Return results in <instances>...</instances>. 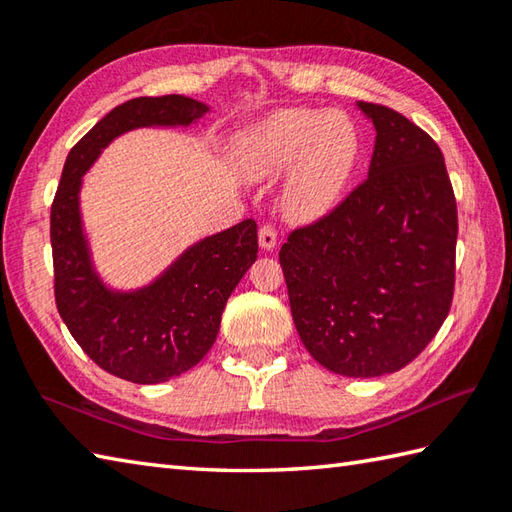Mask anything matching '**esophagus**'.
I'll return each mask as SVG.
<instances>
[{
    "mask_svg": "<svg viewBox=\"0 0 512 512\" xmlns=\"http://www.w3.org/2000/svg\"><path fill=\"white\" fill-rule=\"evenodd\" d=\"M259 246H262L264 250H273L277 246V233L273 226H262L259 228Z\"/></svg>",
    "mask_w": 512,
    "mask_h": 512,
    "instance_id": "34e87169",
    "label": "esophagus"
}]
</instances>
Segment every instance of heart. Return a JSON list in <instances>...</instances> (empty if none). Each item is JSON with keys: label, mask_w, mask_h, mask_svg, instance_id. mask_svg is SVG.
<instances>
[{"label": "heart", "mask_w": 512, "mask_h": 512, "mask_svg": "<svg viewBox=\"0 0 512 512\" xmlns=\"http://www.w3.org/2000/svg\"><path fill=\"white\" fill-rule=\"evenodd\" d=\"M358 154L361 138L345 112L288 107L237 138L235 162L250 180L277 178L290 169L281 206L290 220L312 222L341 200Z\"/></svg>", "instance_id": "heart-1"}]
</instances>
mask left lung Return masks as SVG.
I'll list each match as a JSON object with an SVG mask.
<instances>
[{
    "label": "left lung",
    "mask_w": 512,
    "mask_h": 512,
    "mask_svg": "<svg viewBox=\"0 0 512 512\" xmlns=\"http://www.w3.org/2000/svg\"><path fill=\"white\" fill-rule=\"evenodd\" d=\"M376 129L367 180L279 250L292 321L334 374H394L438 334L455 284L458 209L444 156L405 116L356 103Z\"/></svg>",
    "instance_id": "8db88e82"
}]
</instances>
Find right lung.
Listing matches in <instances>:
<instances>
[{"label":"right lung","mask_w":512,"mask_h":512,"mask_svg":"<svg viewBox=\"0 0 512 512\" xmlns=\"http://www.w3.org/2000/svg\"><path fill=\"white\" fill-rule=\"evenodd\" d=\"M211 107L182 94L140 96L103 116L65 158L50 211L54 299L74 341L118 378L156 385L189 372L211 350L228 297L257 259V224L202 237L140 288L99 275L81 215L83 176L103 149L140 127H189Z\"/></svg>","instance_id":"add662e5"}]
</instances>
